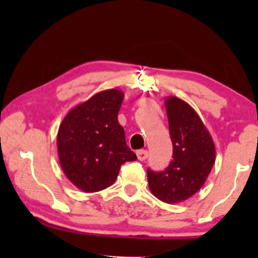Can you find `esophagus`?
<instances>
[{"mask_svg":"<svg viewBox=\"0 0 258 258\" xmlns=\"http://www.w3.org/2000/svg\"><path fill=\"white\" fill-rule=\"evenodd\" d=\"M137 156L139 160H146L148 158V151L147 150H139L137 151Z\"/></svg>","mask_w":258,"mask_h":258,"instance_id":"obj_1","label":"esophagus"}]
</instances>
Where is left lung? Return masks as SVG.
<instances>
[{"instance_id":"obj_1","label":"left lung","mask_w":258,"mask_h":258,"mask_svg":"<svg viewBox=\"0 0 258 258\" xmlns=\"http://www.w3.org/2000/svg\"><path fill=\"white\" fill-rule=\"evenodd\" d=\"M173 143V160L163 172L148 169V184L156 198L177 204L192 197L205 184L216 158L215 145L206 126L189 103L165 99Z\"/></svg>"}]
</instances>
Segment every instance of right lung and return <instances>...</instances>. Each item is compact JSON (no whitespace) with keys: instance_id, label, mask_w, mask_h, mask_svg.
Instances as JSON below:
<instances>
[{"instance_id":"1","label":"right lung","mask_w":258,"mask_h":258,"mask_svg":"<svg viewBox=\"0 0 258 258\" xmlns=\"http://www.w3.org/2000/svg\"><path fill=\"white\" fill-rule=\"evenodd\" d=\"M123 100V91H101L74 107L61 121L56 135L61 168L82 191L97 192L110 186L120 166L137 160L118 123Z\"/></svg>"}]
</instances>
